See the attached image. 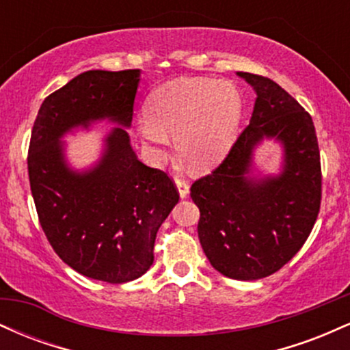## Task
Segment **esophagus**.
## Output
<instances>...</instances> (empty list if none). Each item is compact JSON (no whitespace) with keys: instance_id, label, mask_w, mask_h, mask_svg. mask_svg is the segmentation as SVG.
Returning <instances> with one entry per match:
<instances>
[{"instance_id":"1","label":"esophagus","mask_w":350,"mask_h":350,"mask_svg":"<svg viewBox=\"0 0 350 350\" xmlns=\"http://www.w3.org/2000/svg\"><path fill=\"white\" fill-rule=\"evenodd\" d=\"M174 183H176V187H178L180 198H183V199L187 198V196H189V184H187V180H184L183 178H176Z\"/></svg>"}]
</instances>
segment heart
<instances>
[{"mask_svg": "<svg viewBox=\"0 0 350 350\" xmlns=\"http://www.w3.org/2000/svg\"><path fill=\"white\" fill-rule=\"evenodd\" d=\"M240 116L242 95L228 80L176 79L150 95L138 133L156 161L166 156L170 136H176L179 154L208 170L230 150Z\"/></svg>", "mask_w": 350, "mask_h": 350, "instance_id": "b5f03b06", "label": "heart"}]
</instances>
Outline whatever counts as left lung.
<instances>
[{
  "instance_id": "left-lung-1",
  "label": "left lung",
  "mask_w": 350,
  "mask_h": 350,
  "mask_svg": "<svg viewBox=\"0 0 350 350\" xmlns=\"http://www.w3.org/2000/svg\"><path fill=\"white\" fill-rule=\"evenodd\" d=\"M255 90V107L227 158L196 180L199 240L217 271L232 280L270 276L311 234L321 204L319 148L311 115L284 88L262 75L237 72ZM265 139L282 144L278 175H253Z\"/></svg>"
}]
</instances>
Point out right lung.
Here are the masks:
<instances>
[{"label": "right lung", "mask_w": 350, "mask_h": 350, "mask_svg": "<svg viewBox=\"0 0 350 350\" xmlns=\"http://www.w3.org/2000/svg\"><path fill=\"white\" fill-rule=\"evenodd\" d=\"M142 70H87L42 102L27 171L39 222L55 253L80 275L126 283L152 265L156 234L179 194L166 172L135 154L128 128ZM108 121L99 161L74 170L62 138Z\"/></svg>", "instance_id": "add662e5"}]
</instances>
